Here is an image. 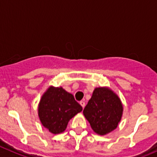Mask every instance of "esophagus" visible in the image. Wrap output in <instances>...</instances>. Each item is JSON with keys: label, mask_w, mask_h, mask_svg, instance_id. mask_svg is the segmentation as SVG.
<instances>
[{"label": "esophagus", "mask_w": 157, "mask_h": 157, "mask_svg": "<svg viewBox=\"0 0 157 157\" xmlns=\"http://www.w3.org/2000/svg\"><path fill=\"white\" fill-rule=\"evenodd\" d=\"M80 105H81L82 106V108H84V107H85V102L83 101H80Z\"/></svg>", "instance_id": "1"}]
</instances>
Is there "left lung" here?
Returning <instances> with one entry per match:
<instances>
[{"label":"left lung","mask_w":157,"mask_h":157,"mask_svg":"<svg viewBox=\"0 0 157 157\" xmlns=\"http://www.w3.org/2000/svg\"><path fill=\"white\" fill-rule=\"evenodd\" d=\"M83 113L93 131L105 136L118 127L122 117L123 105L112 89L96 87Z\"/></svg>","instance_id":"1"}]
</instances>
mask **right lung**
I'll use <instances>...</instances> for the list:
<instances>
[{"label":"right lung","mask_w":157,"mask_h":157,"mask_svg":"<svg viewBox=\"0 0 157 157\" xmlns=\"http://www.w3.org/2000/svg\"><path fill=\"white\" fill-rule=\"evenodd\" d=\"M82 110L72 94L62 87L50 86L41 98L38 115L42 125L56 135L65 131L69 121Z\"/></svg>","instance_id":"add662e5"}]
</instances>
